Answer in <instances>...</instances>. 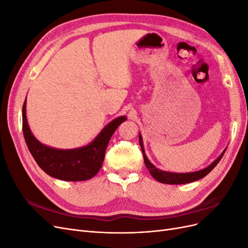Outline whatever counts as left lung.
<instances>
[{
	"mask_svg": "<svg viewBox=\"0 0 248 248\" xmlns=\"http://www.w3.org/2000/svg\"><path fill=\"white\" fill-rule=\"evenodd\" d=\"M139 140H140L142 156H144V161L147 169L150 171V174H151L152 177L155 180H157V181L164 184H186V183L198 181V180L204 178L216 167V164L219 162L221 157L223 156L224 152H226L227 150L224 149L223 152L218 156V158L215 159L211 164H210V166H208L205 169L197 170V171H191V172H172V171H166V170H161L159 169H157L154 164L148 159V157L145 153L144 144H142V139H141L140 133L139 134Z\"/></svg>",
	"mask_w": 248,
	"mask_h": 248,
	"instance_id": "left-lung-1",
	"label": "left lung"
}]
</instances>
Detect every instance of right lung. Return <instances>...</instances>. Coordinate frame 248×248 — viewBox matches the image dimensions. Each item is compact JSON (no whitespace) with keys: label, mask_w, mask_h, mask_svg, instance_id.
Listing matches in <instances>:
<instances>
[{"label":"right lung","mask_w":248,"mask_h":248,"mask_svg":"<svg viewBox=\"0 0 248 248\" xmlns=\"http://www.w3.org/2000/svg\"><path fill=\"white\" fill-rule=\"evenodd\" d=\"M126 116L112 120L90 144L76 149H57L40 142L30 129L27 120V98L22 107V132L37 164L50 177L63 181H85L99 171L108 141Z\"/></svg>","instance_id":"obj_1"}]
</instances>
